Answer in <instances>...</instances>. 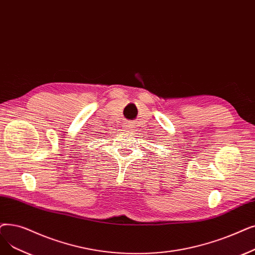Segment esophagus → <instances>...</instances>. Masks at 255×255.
<instances>
[{
  "label": "esophagus",
  "instance_id": "1",
  "mask_svg": "<svg viewBox=\"0 0 255 255\" xmlns=\"http://www.w3.org/2000/svg\"><path fill=\"white\" fill-rule=\"evenodd\" d=\"M125 128L127 129V130H129V129H131L132 128V124H130V123H128V124H126L125 125Z\"/></svg>",
  "mask_w": 255,
  "mask_h": 255
}]
</instances>
